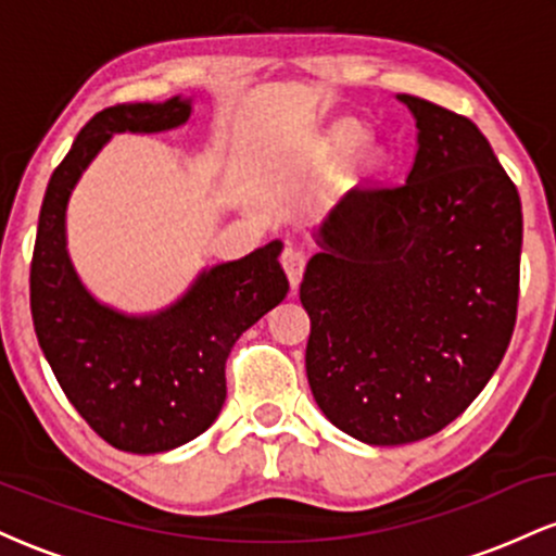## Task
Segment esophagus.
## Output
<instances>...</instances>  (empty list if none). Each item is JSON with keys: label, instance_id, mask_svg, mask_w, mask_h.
Instances as JSON below:
<instances>
[{"label": "esophagus", "instance_id": "1", "mask_svg": "<svg viewBox=\"0 0 556 556\" xmlns=\"http://www.w3.org/2000/svg\"><path fill=\"white\" fill-rule=\"evenodd\" d=\"M282 266L287 271V279H290L292 290H298L300 279H303V271H305V256L300 251H292V248H290V251H285Z\"/></svg>", "mask_w": 556, "mask_h": 556}]
</instances>
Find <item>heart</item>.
<instances>
[{"mask_svg": "<svg viewBox=\"0 0 556 556\" xmlns=\"http://www.w3.org/2000/svg\"><path fill=\"white\" fill-rule=\"evenodd\" d=\"M363 140H366V127H363L358 119H340V123L327 127V130L316 138L314 156L321 159V162H340V159L353 154L361 144L362 149L355 154V169H358L361 175L371 177L387 164V151L384 146L363 143Z\"/></svg>", "mask_w": 556, "mask_h": 556, "instance_id": "heart-1", "label": "heart"}]
</instances>
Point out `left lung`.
Returning <instances> with one entry per match:
<instances>
[{
  "mask_svg": "<svg viewBox=\"0 0 556 556\" xmlns=\"http://www.w3.org/2000/svg\"><path fill=\"white\" fill-rule=\"evenodd\" d=\"M397 99L418 130L405 182L344 195L300 285L316 405L374 446L431 437L481 394L520 285V195L489 140L444 106Z\"/></svg>",
  "mask_w": 556,
  "mask_h": 556,
  "instance_id": "1",
  "label": "left lung"
}]
</instances>
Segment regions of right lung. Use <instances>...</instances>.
<instances>
[{
  "instance_id": "obj_1",
  "label": "right lung",
  "mask_w": 556,
  "mask_h": 556,
  "mask_svg": "<svg viewBox=\"0 0 556 556\" xmlns=\"http://www.w3.org/2000/svg\"><path fill=\"white\" fill-rule=\"evenodd\" d=\"M193 99L117 104L75 138L47 185L30 264V314L38 344L75 410L104 442L136 455L175 450L203 433L227 397L232 344L290 290L282 240L203 269L156 314H125L80 282L67 253V203L114 132H164L185 125Z\"/></svg>"
}]
</instances>
